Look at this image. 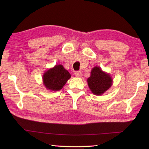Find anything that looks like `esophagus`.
Instances as JSON below:
<instances>
[{
  "instance_id": "obj_1",
  "label": "esophagus",
  "mask_w": 149,
  "mask_h": 149,
  "mask_svg": "<svg viewBox=\"0 0 149 149\" xmlns=\"http://www.w3.org/2000/svg\"><path fill=\"white\" fill-rule=\"evenodd\" d=\"M74 74L77 77H81V75H82V73L79 71H77V72H75Z\"/></svg>"
}]
</instances>
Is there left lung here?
<instances>
[{"label": "left lung", "instance_id": "left-lung-1", "mask_svg": "<svg viewBox=\"0 0 149 149\" xmlns=\"http://www.w3.org/2000/svg\"><path fill=\"white\" fill-rule=\"evenodd\" d=\"M87 81L91 92L96 95H101L111 86L113 79L109 74L104 72L99 66H95Z\"/></svg>", "mask_w": 149, "mask_h": 149}]
</instances>
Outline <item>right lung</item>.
<instances>
[{
	"mask_svg": "<svg viewBox=\"0 0 149 149\" xmlns=\"http://www.w3.org/2000/svg\"><path fill=\"white\" fill-rule=\"evenodd\" d=\"M70 77V74L63 65H57L44 73L43 82L47 90L59 91L62 89Z\"/></svg>",
	"mask_w": 149,
	"mask_h": 149,
	"instance_id": "right-lung-1",
	"label": "right lung"
}]
</instances>
